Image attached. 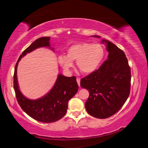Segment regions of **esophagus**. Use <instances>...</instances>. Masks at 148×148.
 I'll use <instances>...</instances> for the list:
<instances>
[{
    "label": "esophagus",
    "mask_w": 148,
    "mask_h": 148,
    "mask_svg": "<svg viewBox=\"0 0 148 148\" xmlns=\"http://www.w3.org/2000/svg\"><path fill=\"white\" fill-rule=\"evenodd\" d=\"M76 80H77V83H78V86H80V79H79V78H77Z\"/></svg>",
    "instance_id": "1"
}]
</instances>
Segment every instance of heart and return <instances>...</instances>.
Segmentation results:
<instances>
[{
	"label": "heart",
	"mask_w": 148,
	"mask_h": 148,
	"mask_svg": "<svg viewBox=\"0 0 148 148\" xmlns=\"http://www.w3.org/2000/svg\"><path fill=\"white\" fill-rule=\"evenodd\" d=\"M105 51L101 45L90 43H78L72 45L67 50L66 56L58 57V62L66 71L73 67V62L79 71L85 74L95 72L103 61Z\"/></svg>",
	"instance_id": "b5f03b06"
}]
</instances>
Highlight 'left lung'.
Wrapping results in <instances>:
<instances>
[{"instance_id": "obj_1", "label": "left lung", "mask_w": 148, "mask_h": 148, "mask_svg": "<svg viewBox=\"0 0 148 148\" xmlns=\"http://www.w3.org/2000/svg\"><path fill=\"white\" fill-rule=\"evenodd\" d=\"M101 43H106L107 60L99 69L82 78L80 86L90 91L85 103L88 114L97 119H107L118 112L127 100L131 73L125 53L111 41L103 39Z\"/></svg>"}]
</instances>
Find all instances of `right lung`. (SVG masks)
<instances>
[{
  "mask_svg": "<svg viewBox=\"0 0 148 148\" xmlns=\"http://www.w3.org/2000/svg\"><path fill=\"white\" fill-rule=\"evenodd\" d=\"M50 39V37H40L23 51L16 62L14 74V89L18 104L22 109L35 120L47 123L57 121L65 115L69 101L74 97L78 90L76 77H66L59 74L55 85L48 93L39 99L32 100L25 97L20 90L17 79V67L21 58L27 53L39 47H51Z\"/></svg>",
  "mask_w": 148,
  "mask_h": 148,
  "instance_id": "1",
  "label": "right lung"
}]
</instances>
